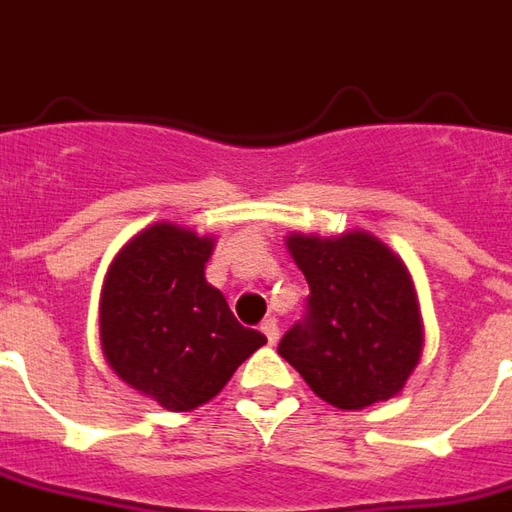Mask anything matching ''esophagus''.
Masks as SVG:
<instances>
[{
	"mask_svg": "<svg viewBox=\"0 0 512 512\" xmlns=\"http://www.w3.org/2000/svg\"><path fill=\"white\" fill-rule=\"evenodd\" d=\"M260 332L266 335V341L274 346L277 343V338H280V327H277V321L274 318H266L263 324H260Z\"/></svg>",
	"mask_w": 512,
	"mask_h": 512,
	"instance_id": "1",
	"label": "esophagus"
}]
</instances>
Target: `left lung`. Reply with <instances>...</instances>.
Masks as SVG:
<instances>
[{
  "mask_svg": "<svg viewBox=\"0 0 512 512\" xmlns=\"http://www.w3.org/2000/svg\"><path fill=\"white\" fill-rule=\"evenodd\" d=\"M302 268L307 313L282 335L280 352L327 405L363 410L405 388L424 346L410 271L371 232L338 238L288 235Z\"/></svg>",
  "mask_w": 512,
  "mask_h": 512,
  "instance_id": "1",
  "label": "left lung"
}]
</instances>
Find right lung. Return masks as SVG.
<instances>
[{
	"label": "right lung",
	"mask_w": 512,
	"mask_h": 512,
	"mask_svg": "<svg viewBox=\"0 0 512 512\" xmlns=\"http://www.w3.org/2000/svg\"><path fill=\"white\" fill-rule=\"evenodd\" d=\"M213 238L171 221L138 232L113 257L99 302L110 368L157 405L188 413L210 402L266 335L241 327L205 280Z\"/></svg>",
	"instance_id": "right-lung-1"
}]
</instances>
